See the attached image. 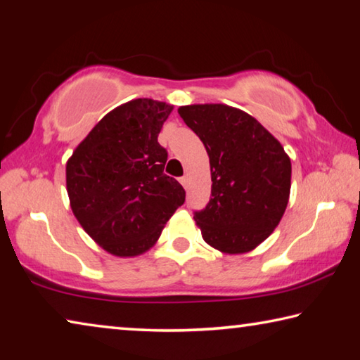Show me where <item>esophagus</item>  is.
<instances>
[{
	"label": "esophagus",
	"instance_id": "34e87169",
	"mask_svg": "<svg viewBox=\"0 0 360 360\" xmlns=\"http://www.w3.org/2000/svg\"><path fill=\"white\" fill-rule=\"evenodd\" d=\"M188 182H191V179H188V176H182L181 184L184 186V188H188Z\"/></svg>",
	"mask_w": 360,
	"mask_h": 360
}]
</instances>
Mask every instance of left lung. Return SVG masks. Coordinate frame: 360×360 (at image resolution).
<instances>
[{"instance_id":"1","label":"left lung","mask_w":360,"mask_h":360,"mask_svg":"<svg viewBox=\"0 0 360 360\" xmlns=\"http://www.w3.org/2000/svg\"><path fill=\"white\" fill-rule=\"evenodd\" d=\"M210 155L211 198L193 219L203 240L225 254L252 251L281 221L290 193V158L252 115L227 105L178 109Z\"/></svg>"}]
</instances>
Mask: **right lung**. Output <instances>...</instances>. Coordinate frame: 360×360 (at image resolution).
I'll return each mask as SVG.
<instances>
[{
  "mask_svg": "<svg viewBox=\"0 0 360 360\" xmlns=\"http://www.w3.org/2000/svg\"><path fill=\"white\" fill-rule=\"evenodd\" d=\"M172 105L149 98L112 109L66 163V188L82 229L119 257L155 245L186 191L163 173L168 158L157 138Z\"/></svg>",
  "mask_w": 360,
  "mask_h": 360,
  "instance_id": "add662e5",
  "label": "right lung"
}]
</instances>
